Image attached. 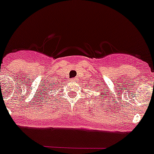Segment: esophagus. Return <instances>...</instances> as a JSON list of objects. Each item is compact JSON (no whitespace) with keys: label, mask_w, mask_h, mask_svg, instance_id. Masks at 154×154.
I'll list each match as a JSON object with an SVG mask.
<instances>
[{"label":"esophagus","mask_w":154,"mask_h":154,"mask_svg":"<svg viewBox=\"0 0 154 154\" xmlns=\"http://www.w3.org/2000/svg\"><path fill=\"white\" fill-rule=\"evenodd\" d=\"M71 81H73V82H77V78H73V79H71Z\"/></svg>","instance_id":"obj_1"}]
</instances>
